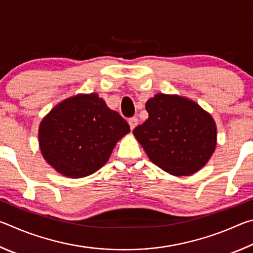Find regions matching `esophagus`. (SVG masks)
<instances>
[{
    "mask_svg": "<svg viewBox=\"0 0 253 253\" xmlns=\"http://www.w3.org/2000/svg\"><path fill=\"white\" fill-rule=\"evenodd\" d=\"M128 124H129V126H130V129L132 130L134 129V128L138 125V119H137L136 117H132V118H130L129 121H128Z\"/></svg>",
    "mask_w": 253,
    "mask_h": 253,
    "instance_id": "34e87169",
    "label": "esophagus"
}]
</instances>
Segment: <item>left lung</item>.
I'll return each mask as SVG.
<instances>
[{
    "mask_svg": "<svg viewBox=\"0 0 253 253\" xmlns=\"http://www.w3.org/2000/svg\"><path fill=\"white\" fill-rule=\"evenodd\" d=\"M148 118L132 134L154 164L174 176H190L207 165L216 147V124L198 102L156 93L145 105Z\"/></svg>",
    "mask_w": 253,
    "mask_h": 253,
    "instance_id": "1",
    "label": "left lung"
}]
</instances>
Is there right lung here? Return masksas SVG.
I'll use <instances>...</instances> for the list:
<instances>
[{"label": "right lung", "mask_w": 253, "mask_h": 253, "mask_svg": "<svg viewBox=\"0 0 253 253\" xmlns=\"http://www.w3.org/2000/svg\"><path fill=\"white\" fill-rule=\"evenodd\" d=\"M129 131L125 119L91 92L55 105L42 118L38 135L45 162L63 176L81 178L101 169Z\"/></svg>", "instance_id": "add662e5"}]
</instances>
